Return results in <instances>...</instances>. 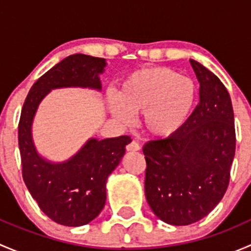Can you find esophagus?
I'll return each mask as SVG.
<instances>
[{"mask_svg": "<svg viewBox=\"0 0 251 251\" xmlns=\"http://www.w3.org/2000/svg\"><path fill=\"white\" fill-rule=\"evenodd\" d=\"M126 149H127L128 151H140L141 147H140V144L137 143V142L132 141L131 143H128L127 146H126Z\"/></svg>", "mask_w": 251, "mask_h": 251, "instance_id": "obj_1", "label": "esophagus"}]
</instances>
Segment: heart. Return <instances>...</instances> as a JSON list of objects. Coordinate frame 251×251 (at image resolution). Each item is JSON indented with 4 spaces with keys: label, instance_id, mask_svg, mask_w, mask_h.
<instances>
[{
    "label": "heart",
    "instance_id": "b5f03b06",
    "mask_svg": "<svg viewBox=\"0 0 251 251\" xmlns=\"http://www.w3.org/2000/svg\"><path fill=\"white\" fill-rule=\"evenodd\" d=\"M198 100V86L188 76L163 67L131 73L110 98L109 110L119 123L127 125L132 114H142L148 135L168 138L176 135L191 118Z\"/></svg>",
    "mask_w": 251,
    "mask_h": 251
}]
</instances>
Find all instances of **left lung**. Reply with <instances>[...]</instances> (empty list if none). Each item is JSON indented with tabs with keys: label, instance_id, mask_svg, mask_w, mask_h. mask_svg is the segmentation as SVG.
<instances>
[{
	"label": "left lung",
	"instance_id": "left-lung-1",
	"mask_svg": "<svg viewBox=\"0 0 251 251\" xmlns=\"http://www.w3.org/2000/svg\"><path fill=\"white\" fill-rule=\"evenodd\" d=\"M189 62L201 83L199 104L176 135L143 147L147 201L161 221L173 226L194 224L220 203L235 151L228 91L204 65Z\"/></svg>",
	"mask_w": 251,
	"mask_h": 251
}]
</instances>
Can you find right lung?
Returning a JSON list of instances; mask_svg holds the SVG:
<instances>
[{
	"instance_id": "right-lung-1",
	"label": "right lung",
	"mask_w": 251,
	"mask_h": 251,
	"mask_svg": "<svg viewBox=\"0 0 251 251\" xmlns=\"http://www.w3.org/2000/svg\"><path fill=\"white\" fill-rule=\"evenodd\" d=\"M105 67L104 58L81 53L69 55L32 85L23 105L18 127L23 178L40 209L63 226H83L100 215L107 199L108 176L121 161L131 138H90L72 158L53 163L37 151L32 123L40 103L52 90H102L100 75Z\"/></svg>"
}]
</instances>
